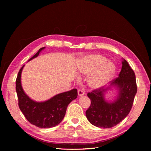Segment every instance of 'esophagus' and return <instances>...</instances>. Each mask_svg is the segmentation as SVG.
Listing matches in <instances>:
<instances>
[{"label":"esophagus","mask_w":151,"mask_h":151,"mask_svg":"<svg viewBox=\"0 0 151 151\" xmlns=\"http://www.w3.org/2000/svg\"><path fill=\"white\" fill-rule=\"evenodd\" d=\"M77 92H78V95L79 96H83L84 94V90L82 89H79L78 91H77Z\"/></svg>","instance_id":"34e87169"}]
</instances>
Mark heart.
Wrapping results in <instances>:
<instances>
[{
    "label": "heart",
    "instance_id": "heart-1",
    "mask_svg": "<svg viewBox=\"0 0 151 151\" xmlns=\"http://www.w3.org/2000/svg\"><path fill=\"white\" fill-rule=\"evenodd\" d=\"M78 70L83 75L90 74L88 84L91 88L96 89L108 84L114 75L115 68L102 55L91 54L81 59Z\"/></svg>",
    "mask_w": 151,
    "mask_h": 151
}]
</instances>
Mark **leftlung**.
<instances>
[{"label": "left lung", "instance_id": "1", "mask_svg": "<svg viewBox=\"0 0 151 151\" xmlns=\"http://www.w3.org/2000/svg\"><path fill=\"white\" fill-rule=\"evenodd\" d=\"M115 87L119 91L113 102H107L104 94ZM137 91L135 75L128 62L123 59L122 70L116 79L107 88H99L88 93L91 105L86 115L91 124L99 128H111L118 124L129 115Z\"/></svg>", "mask_w": 151, "mask_h": 151}]
</instances>
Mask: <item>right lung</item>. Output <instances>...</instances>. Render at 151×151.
Returning a JSON list of instances; mask_svg holds the SVG:
<instances>
[{"mask_svg":"<svg viewBox=\"0 0 151 151\" xmlns=\"http://www.w3.org/2000/svg\"><path fill=\"white\" fill-rule=\"evenodd\" d=\"M44 48L45 47L40 48L29 61L37 57ZM24 66L21 68L18 72L16 81V90L19 109L31 124L45 129L55 127L64 118L68 104L72 100L76 99L77 96V89H73L67 92L57 94L43 102L35 101L26 94L22 88L21 77Z\"/></svg>","mask_w":151,"mask_h":151,"instance_id":"obj_1","label":"right lung"}]
</instances>
